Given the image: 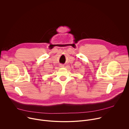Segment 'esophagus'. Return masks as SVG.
Returning <instances> with one entry per match:
<instances>
[{
    "label": "esophagus",
    "mask_w": 129,
    "mask_h": 129,
    "mask_svg": "<svg viewBox=\"0 0 129 129\" xmlns=\"http://www.w3.org/2000/svg\"><path fill=\"white\" fill-rule=\"evenodd\" d=\"M60 67H64V65H63V64H60Z\"/></svg>",
    "instance_id": "1"
}]
</instances>
